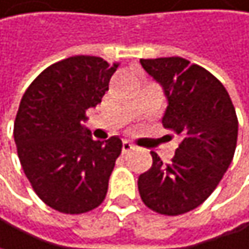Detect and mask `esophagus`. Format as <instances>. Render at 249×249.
<instances>
[{"mask_svg": "<svg viewBox=\"0 0 249 249\" xmlns=\"http://www.w3.org/2000/svg\"><path fill=\"white\" fill-rule=\"evenodd\" d=\"M134 149H136V147H134L130 142H127V140L122 143V152H124V153H128V152H131V150H134Z\"/></svg>", "mask_w": 249, "mask_h": 249, "instance_id": "34e87169", "label": "esophagus"}]
</instances>
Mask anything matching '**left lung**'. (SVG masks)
<instances>
[{
    "label": "left lung",
    "mask_w": 249,
    "mask_h": 249,
    "mask_svg": "<svg viewBox=\"0 0 249 249\" xmlns=\"http://www.w3.org/2000/svg\"><path fill=\"white\" fill-rule=\"evenodd\" d=\"M140 63L162 85L168 100L162 124L181 142L168 164L150 152L153 164L140 174L139 192L152 211L180 215L210 196L232 162L236 112L223 84L207 69L183 57L140 59Z\"/></svg>",
    "instance_id": "left-lung-1"
}]
</instances>
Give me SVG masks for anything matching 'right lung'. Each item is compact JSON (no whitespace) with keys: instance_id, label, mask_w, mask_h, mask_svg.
Listing matches in <instances>:
<instances>
[{"instance_id":"obj_1","label":"right lung","mask_w":249,"mask_h":249,"mask_svg":"<svg viewBox=\"0 0 249 249\" xmlns=\"http://www.w3.org/2000/svg\"><path fill=\"white\" fill-rule=\"evenodd\" d=\"M118 63L73 56L42 71L25 91L14 121L22 168L42 202L63 214H82L106 198L122 142L93 140L85 112L109 90Z\"/></svg>"}]
</instances>
